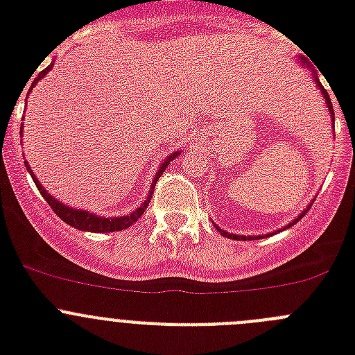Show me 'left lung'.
I'll list each match as a JSON object with an SVG mask.
<instances>
[{"label":"left lung","instance_id":"8db88e82","mask_svg":"<svg viewBox=\"0 0 355 355\" xmlns=\"http://www.w3.org/2000/svg\"><path fill=\"white\" fill-rule=\"evenodd\" d=\"M300 64H302V67H306V69H309V71H311V78H313V80H315V83H316V87H318L320 92H322V97H324L325 105H327V108H329V115H331V121L334 122V110H332V105H331V97H329L327 90H325L324 87H322V83H320L318 72H316L315 69H313V65L309 64V62H307L306 58H302V56H300ZM309 208H311V205H307L306 208H304V211L300 213V215L297 216V218H293V220H291L290 224L284 225V227H281V229H279V231H283V229H286V227H290V225L297 224V222H299V218H302V216L306 215L307 209H309ZM215 227H216V231H218V233L222 234V236L233 238V240H256V238H265V236H270V234H272V233H268V234H259V236H252V234H250V236H245V234H233V233H227V231H224V229H220V227H218V225H215ZM279 231H275V233H279Z\"/></svg>","mask_w":355,"mask_h":355}]
</instances>
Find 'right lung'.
<instances>
[{
	"mask_svg": "<svg viewBox=\"0 0 355 355\" xmlns=\"http://www.w3.org/2000/svg\"><path fill=\"white\" fill-rule=\"evenodd\" d=\"M53 65H55V62H51V64L48 65V67L44 69V71H40L39 74H37V78L33 80V83H31L30 87V92L33 89H35V85L39 83L40 80H42L46 74H48L49 71L53 69ZM21 133H23V130H21ZM181 150H174V153H171V155L167 156V159H163V163L159 165L158 172L155 174V180H153V183H150V188L149 192H147L146 196V200H144L142 205L139 206L137 209H133L131 213H128V215H121V216H99L96 215V213H90L87 211V209H76V208H71V206L64 205V202H60L58 199H55V197L51 196L49 192H46V188L40 184V181L37 180L35 174H33V171H31L30 163L24 162V165H26L28 172L31 174V178H33V181H35L37 188H39L40 196L46 199V202H48L49 206H51L53 211L56 213V215L60 216L62 220L65 222V224L72 225V227L80 229V231H90V233H114V231H124V229H128L130 225H133L135 222L139 220L140 216L144 215V211H146L147 205L150 202V196H153V190H155V184L156 181L159 180V175L163 174V171L168 167V163L172 162V159L175 158V156L180 155Z\"/></svg>",
	"mask_w": 355,
	"mask_h": 355,
	"instance_id": "right-lung-1",
	"label": "right lung"
}]
</instances>
